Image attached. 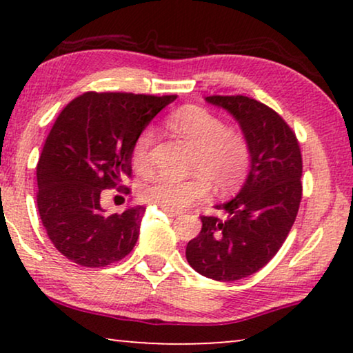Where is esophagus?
<instances>
[{"instance_id":"1","label":"esophagus","mask_w":353,"mask_h":353,"mask_svg":"<svg viewBox=\"0 0 353 353\" xmlns=\"http://www.w3.org/2000/svg\"><path fill=\"white\" fill-rule=\"evenodd\" d=\"M162 210L165 212V214L168 215V216H178L180 215V212L178 210H172V209H165V207H162Z\"/></svg>"}]
</instances>
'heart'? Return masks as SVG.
I'll list each match as a JSON object with an SVG mask.
<instances>
[{
    "instance_id": "b5f03b06",
    "label": "heart",
    "mask_w": 353,
    "mask_h": 353,
    "mask_svg": "<svg viewBox=\"0 0 353 353\" xmlns=\"http://www.w3.org/2000/svg\"><path fill=\"white\" fill-rule=\"evenodd\" d=\"M168 128L194 148L190 178L157 173L139 188V197L149 204L181 210L205 199L210 186L216 194H231L244 185L252 167V148L244 132L228 128L223 119L197 105L178 109L167 120ZM154 132L139 133L133 146V163L138 170L151 165Z\"/></svg>"
}]
</instances>
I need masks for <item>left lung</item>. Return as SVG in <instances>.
Returning <instances> with one entry per match:
<instances>
[{
  "mask_svg": "<svg viewBox=\"0 0 353 353\" xmlns=\"http://www.w3.org/2000/svg\"><path fill=\"white\" fill-rule=\"evenodd\" d=\"M238 120L252 148V167L234 199L201 216L186 245L188 263L215 281H236L272 260L286 241L302 199V154L296 133L272 108L248 96H207Z\"/></svg>",
  "mask_w": 353,
  "mask_h": 353,
  "instance_id": "left-lung-1",
  "label": "left lung"
}]
</instances>
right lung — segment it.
Instances as JSON below:
<instances>
[{
	"label": "right lung",
	"instance_id": "obj_1",
	"mask_svg": "<svg viewBox=\"0 0 353 353\" xmlns=\"http://www.w3.org/2000/svg\"><path fill=\"white\" fill-rule=\"evenodd\" d=\"M170 96L88 91L57 115L37 165V205L48 238L77 265L99 268L132 252L144 207L105 215L103 190H123L139 133Z\"/></svg>",
	"mask_w": 353,
	"mask_h": 353
}]
</instances>
